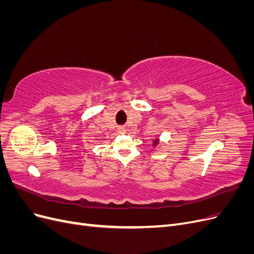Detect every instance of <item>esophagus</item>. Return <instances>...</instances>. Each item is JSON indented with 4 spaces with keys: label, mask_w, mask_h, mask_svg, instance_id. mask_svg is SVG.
<instances>
[{
    "label": "esophagus",
    "mask_w": 254,
    "mask_h": 254,
    "mask_svg": "<svg viewBox=\"0 0 254 254\" xmlns=\"http://www.w3.org/2000/svg\"><path fill=\"white\" fill-rule=\"evenodd\" d=\"M120 131H121V132H124V131H126V130H125L124 128H121V129H120Z\"/></svg>",
    "instance_id": "34e87169"
}]
</instances>
